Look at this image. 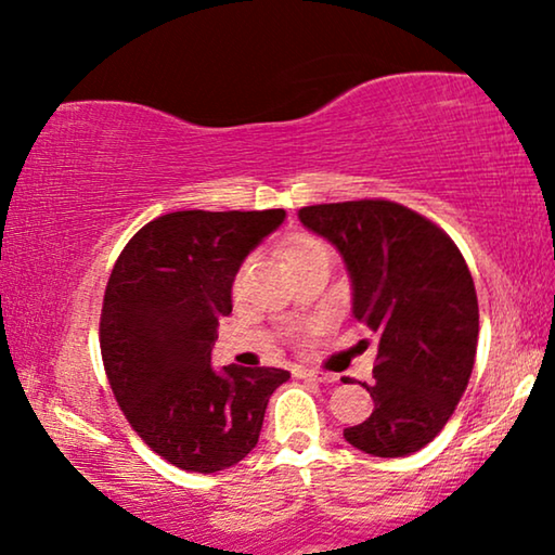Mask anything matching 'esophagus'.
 Masks as SVG:
<instances>
[{
    "label": "esophagus",
    "mask_w": 555,
    "mask_h": 555,
    "mask_svg": "<svg viewBox=\"0 0 555 555\" xmlns=\"http://www.w3.org/2000/svg\"><path fill=\"white\" fill-rule=\"evenodd\" d=\"M295 376L310 378V382H321V384H333V382H336V376L323 374V371H315V369H295Z\"/></svg>",
    "instance_id": "esophagus-1"
}]
</instances>
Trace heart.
<instances>
[{"mask_svg":"<svg viewBox=\"0 0 555 555\" xmlns=\"http://www.w3.org/2000/svg\"><path fill=\"white\" fill-rule=\"evenodd\" d=\"M313 247H323V245H321V242L310 240V237H298V240H293L291 245H287V249H285L287 262H291L293 257H298L300 253H308V249H313Z\"/></svg>","mask_w":555,"mask_h":555,"instance_id":"1","label":"heart"}]
</instances>
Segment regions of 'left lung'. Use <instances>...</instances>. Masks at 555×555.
Masks as SVG:
<instances>
[{"label": "left lung", "mask_w": 555, "mask_h": 555, "mask_svg": "<svg viewBox=\"0 0 555 555\" xmlns=\"http://www.w3.org/2000/svg\"><path fill=\"white\" fill-rule=\"evenodd\" d=\"M298 219L344 257L353 318L376 336V382L361 384L374 412L344 429L346 442L374 457L420 452L442 431L475 366L480 313L465 257L397 202L315 204Z\"/></svg>", "instance_id": "1"}]
</instances>
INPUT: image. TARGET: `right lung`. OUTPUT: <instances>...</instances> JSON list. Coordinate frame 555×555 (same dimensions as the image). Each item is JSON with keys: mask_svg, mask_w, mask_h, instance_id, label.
<instances>
[{"mask_svg": "<svg viewBox=\"0 0 555 555\" xmlns=\"http://www.w3.org/2000/svg\"><path fill=\"white\" fill-rule=\"evenodd\" d=\"M285 209L171 211L141 227L111 272L101 353L113 397L139 437L186 473L237 465L260 439L283 369L211 366L219 318L245 257Z\"/></svg>", "mask_w": 555, "mask_h": 555, "instance_id": "right-lung-1", "label": "right lung"}]
</instances>
